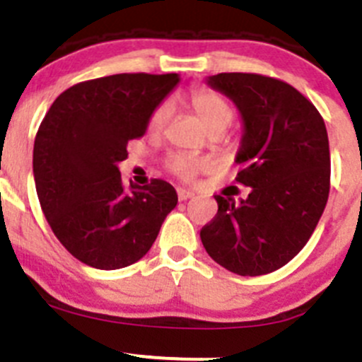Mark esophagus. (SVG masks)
I'll return each instance as SVG.
<instances>
[{
    "label": "esophagus",
    "mask_w": 362,
    "mask_h": 362,
    "mask_svg": "<svg viewBox=\"0 0 362 362\" xmlns=\"http://www.w3.org/2000/svg\"><path fill=\"white\" fill-rule=\"evenodd\" d=\"M177 194L180 202H187V199L194 198V191H189V189H178Z\"/></svg>",
    "instance_id": "1"
}]
</instances>
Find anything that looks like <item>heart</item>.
<instances>
[{"label": "heart", "instance_id": "heart-1", "mask_svg": "<svg viewBox=\"0 0 362 362\" xmlns=\"http://www.w3.org/2000/svg\"><path fill=\"white\" fill-rule=\"evenodd\" d=\"M189 100H191L192 110L198 113V117L202 118L212 131H224V129L233 122V104H231L226 97L221 95L219 92H216V90H210V88H196V90L191 92ZM171 113H173V104H171L170 100L160 103L159 106L156 107V111L152 113V118H150V129H153V131L163 129L164 125H166V122L170 120ZM206 164L209 163H206L205 159L191 156V153H173V156H170V159H168V168L182 178L192 177L196 171L203 170Z\"/></svg>", "mask_w": 362, "mask_h": 362}]
</instances>
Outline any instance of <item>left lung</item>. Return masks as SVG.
<instances>
[{
  "label": "left lung",
  "instance_id": "8db88e82",
  "mask_svg": "<svg viewBox=\"0 0 362 362\" xmlns=\"http://www.w3.org/2000/svg\"><path fill=\"white\" fill-rule=\"evenodd\" d=\"M206 84L233 100L244 124L235 180L251 187L240 203L214 196L217 214L202 228L214 262L238 276L281 269L310 240L331 187L324 118L285 81L223 72Z\"/></svg>",
  "mask_w": 362,
  "mask_h": 362
}]
</instances>
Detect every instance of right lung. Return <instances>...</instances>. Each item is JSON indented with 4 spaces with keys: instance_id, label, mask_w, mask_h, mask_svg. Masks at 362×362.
Returning <instances> with one entry per match:
<instances>
[{
    "instance_id": "obj_1",
    "label": "right lung",
    "mask_w": 362,
    "mask_h": 362,
    "mask_svg": "<svg viewBox=\"0 0 362 362\" xmlns=\"http://www.w3.org/2000/svg\"><path fill=\"white\" fill-rule=\"evenodd\" d=\"M178 74H115L62 93L38 127L33 175L38 202L63 247L103 270L122 269L148 252L177 191L153 178L125 189L118 163L141 138Z\"/></svg>"
}]
</instances>
